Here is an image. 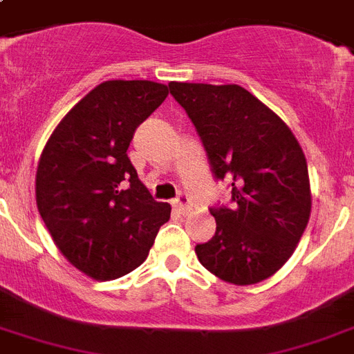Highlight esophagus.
Listing matches in <instances>:
<instances>
[{"instance_id":"1","label":"esophagus","mask_w":354,"mask_h":354,"mask_svg":"<svg viewBox=\"0 0 354 354\" xmlns=\"http://www.w3.org/2000/svg\"><path fill=\"white\" fill-rule=\"evenodd\" d=\"M174 207H176L180 213H187L191 209V201H189V196L185 193H180L178 198L174 201Z\"/></svg>"}]
</instances>
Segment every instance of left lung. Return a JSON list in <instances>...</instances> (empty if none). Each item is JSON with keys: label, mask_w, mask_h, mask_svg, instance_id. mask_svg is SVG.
Returning a JSON list of instances; mask_svg holds the SVG:
<instances>
[{"label": "left lung", "mask_w": 354, "mask_h": 354, "mask_svg": "<svg viewBox=\"0 0 354 354\" xmlns=\"http://www.w3.org/2000/svg\"><path fill=\"white\" fill-rule=\"evenodd\" d=\"M195 124L230 207L212 209L217 232L198 260L228 284H258L290 260L312 212L306 158L288 124L239 85L169 83Z\"/></svg>", "instance_id": "8db88e82"}]
</instances>
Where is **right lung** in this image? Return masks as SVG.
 Instances as JSON below:
<instances>
[{
	"instance_id": "right-lung-1",
	"label": "right lung",
	"mask_w": 354,
	"mask_h": 354,
	"mask_svg": "<svg viewBox=\"0 0 354 354\" xmlns=\"http://www.w3.org/2000/svg\"><path fill=\"white\" fill-rule=\"evenodd\" d=\"M169 94L163 83H100L63 117L40 153L37 207L61 254L94 280H115L147 260L171 217L128 158L137 126Z\"/></svg>"
}]
</instances>
